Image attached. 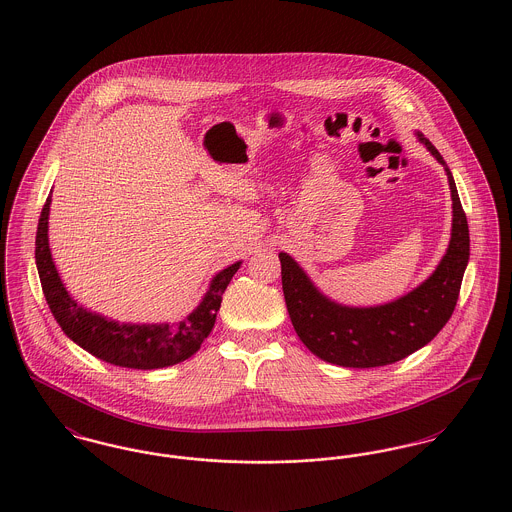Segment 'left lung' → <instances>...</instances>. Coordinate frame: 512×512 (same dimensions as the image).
Wrapping results in <instances>:
<instances>
[{
  "mask_svg": "<svg viewBox=\"0 0 512 512\" xmlns=\"http://www.w3.org/2000/svg\"><path fill=\"white\" fill-rule=\"evenodd\" d=\"M445 166L452 193V236L447 255L414 292L379 307H344L327 300L298 263L280 253L284 300L301 342L321 360L342 367H379L410 356L431 342L451 319L470 257L468 220L443 156L418 133Z\"/></svg>",
  "mask_w": 512,
  "mask_h": 512,
  "instance_id": "1",
  "label": "left lung"
}]
</instances>
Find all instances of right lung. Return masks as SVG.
<instances>
[{
  "mask_svg": "<svg viewBox=\"0 0 512 512\" xmlns=\"http://www.w3.org/2000/svg\"><path fill=\"white\" fill-rule=\"evenodd\" d=\"M48 212L50 197L40 212L34 257L48 307L61 331L73 342L100 360L133 369L168 367L191 358L201 348L214 327L222 294L240 269V263L218 272L205 300L180 323L120 325L87 311L65 292L48 247Z\"/></svg>",
  "mask_w": 512,
  "mask_h": 512,
  "instance_id": "right-lung-1",
  "label": "right lung"
}]
</instances>
